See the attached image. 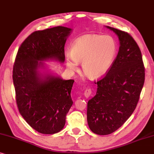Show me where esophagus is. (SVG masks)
Returning a JSON list of instances; mask_svg holds the SVG:
<instances>
[{
	"mask_svg": "<svg viewBox=\"0 0 154 154\" xmlns=\"http://www.w3.org/2000/svg\"><path fill=\"white\" fill-rule=\"evenodd\" d=\"M91 89H87L85 90V93H84V95H85V96L86 98H89L90 96L91 95Z\"/></svg>",
	"mask_w": 154,
	"mask_h": 154,
	"instance_id": "obj_1",
	"label": "esophagus"
}]
</instances>
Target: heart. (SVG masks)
<instances>
[{
  "label": "heart",
  "instance_id": "b5f03b06",
  "mask_svg": "<svg viewBox=\"0 0 154 154\" xmlns=\"http://www.w3.org/2000/svg\"><path fill=\"white\" fill-rule=\"evenodd\" d=\"M116 55V44L109 36L85 34L75 40L71 53L65 55L67 66L76 69L82 63V70L91 79L106 75Z\"/></svg>",
  "mask_w": 154,
  "mask_h": 154
}]
</instances>
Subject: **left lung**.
<instances>
[{
    "label": "left lung",
    "instance_id": "obj_1",
    "mask_svg": "<svg viewBox=\"0 0 154 154\" xmlns=\"http://www.w3.org/2000/svg\"><path fill=\"white\" fill-rule=\"evenodd\" d=\"M118 36L120 48L103 79L97 82L95 96L87 103V122L96 134H111L134 112L145 79L140 49L127 32L106 26Z\"/></svg>",
    "mask_w": 154,
    "mask_h": 154
}]
</instances>
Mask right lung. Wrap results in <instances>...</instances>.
Segmentation results:
<instances>
[{
  "label": "right lung",
  "instance_id": "1",
  "mask_svg": "<svg viewBox=\"0 0 154 154\" xmlns=\"http://www.w3.org/2000/svg\"><path fill=\"white\" fill-rule=\"evenodd\" d=\"M72 31L58 26L33 32L16 56L13 79L18 109L26 122L42 134L62 130L72 106L70 93L75 81L62 79L44 63H64L65 44Z\"/></svg>",
  "mask_w": 154,
  "mask_h": 154
}]
</instances>
